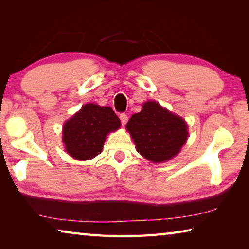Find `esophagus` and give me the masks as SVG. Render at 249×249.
<instances>
[{
    "label": "esophagus",
    "instance_id": "34e87169",
    "mask_svg": "<svg viewBox=\"0 0 249 249\" xmlns=\"http://www.w3.org/2000/svg\"><path fill=\"white\" fill-rule=\"evenodd\" d=\"M120 120H121V122H122V124L125 125L126 123H127V121H128L127 114H125V113H122V114L120 115Z\"/></svg>",
    "mask_w": 249,
    "mask_h": 249
}]
</instances>
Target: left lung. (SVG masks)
I'll use <instances>...</instances> for the list:
<instances>
[{
    "mask_svg": "<svg viewBox=\"0 0 249 249\" xmlns=\"http://www.w3.org/2000/svg\"><path fill=\"white\" fill-rule=\"evenodd\" d=\"M126 128L138 153L153 162L175 157L188 138L185 122L155 101L144 103L142 111L130 117Z\"/></svg>",
    "mask_w": 249,
    "mask_h": 249,
    "instance_id": "8db88e82",
    "label": "left lung"
}]
</instances>
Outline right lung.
Listing matches in <instances>:
<instances>
[{
  "mask_svg": "<svg viewBox=\"0 0 249 249\" xmlns=\"http://www.w3.org/2000/svg\"><path fill=\"white\" fill-rule=\"evenodd\" d=\"M120 126L121 121L111 107L83 105L64 125L62 141L67 153L79 160L95 157L102 151L107 135Z\"/></svg>",
  "mask_w": 249,
  "mask_h": 249,
  "instance_id": "1",
  "label": "right lung"
}]
</instances>
